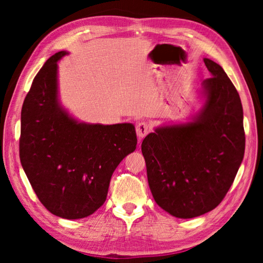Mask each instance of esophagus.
<instances>
[{"instance_id": "1", "label": "esophagus", "mask_w": 263, "mask_h": 263, "mask_svg": "<svg viewBox=\"0 0 263 263\" xmlns=\"http://www.w3.org/2000/svg\"><path fill=\"white\" fill-rule=\"evenodd\" d=\"M149 131H151V126L149 124H147L146 122H139L136 125V132H137L138 138H139V140H141L142 138L147 136Z\"/></svg>"}]
</instances>
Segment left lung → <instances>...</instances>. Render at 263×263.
<instances>
[{"mask_svg": "<svg viewBox=\"0 0 263 263\" xmlns=\"http://www.w3.org/2000/svg\"><path fill=\"white\" fill-rule=\"evenodd\" d=\"M202 109L191 122L155 128L142 140L154 201L177 218L211 211L232 185L245 153L240 96L219 65L204 59Z\"/></svg>", "mask_w": 263, "mask_h": 263, "instance_id": "obj_1", "label": "left lung"}]
</instances>
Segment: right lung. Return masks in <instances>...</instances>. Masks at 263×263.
Wrapping results in <instances>:
<instances>
[{
	"instance_id": "1",
	"label": "right lung",
	"mask_w": 263,
	"mask_h": 263,
	"mask_svg": "<svg viewBox=\"0 0 263 263\" xmlns=\"http://www.w3.org/2000/svg\"><path fill=\"white\" fill-rule=\"evenodd\" d=\"M52 55L33 79L21 114L20 158L39 201L65 219L103 205L115 169L137 146L131 123H80L58 100V61Z\"/></svg>"
}]
</instances>
